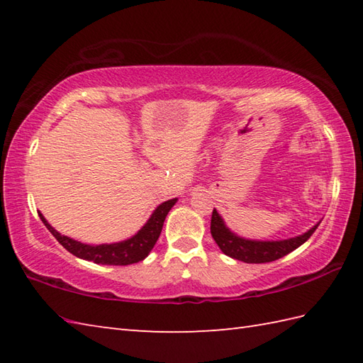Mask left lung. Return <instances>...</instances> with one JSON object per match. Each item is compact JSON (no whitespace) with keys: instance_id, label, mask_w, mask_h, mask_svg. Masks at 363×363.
Here are the masks:
<instances>
[{"instance_id":"8db88e82","label":"left lung","mask_w":363,"mask_h":363,"mask_svg":"<svg viewBox=\"0 0 363 363\" xmlns=\"http://www.w3.org/2000/svg\"><path fill=\"white\" fill-rule=\"evenodd\" d=\"M321 221L312 226L304 234L284 238V240H251L233 233L228 226L221 215L213 209L211 220V234L213 240L217 242L220 250L226 256L235 260H242L245 264H267L287 256L289 252L299 248L304 242L309 240V237L315 233Z\"/></svg>"}]
</instances>
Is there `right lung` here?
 <instances>
[{"label": "right lung", "instance_id": "obj_1", "mask_svg": "<svg viewBox=\"0 0 363 363\" xmlns=\"http://www.w3.org/2000/svg\"><path fill=\"white\" fill-rule=\"evenodd\" d=\"M176 201L177 198H173L159 204L151 213L148 221L145 223L137 234L117 243H103V245L81 243L78 240H74V238L59 234L57 230L54 229L48 221H46V218L42 213H38V217H40V220L43 221V225L48 228L50 233L56 237V240L62 245L68 252H72L73 256L94 262V264H99V265H130L143 260L151 252V250L154 248V245H156L157 238L162 233V226H164L167 215L169 211H172V207L176 204Z\"/></svg>", "mask_w": 363, "mask_h": 363}]
</instances>
